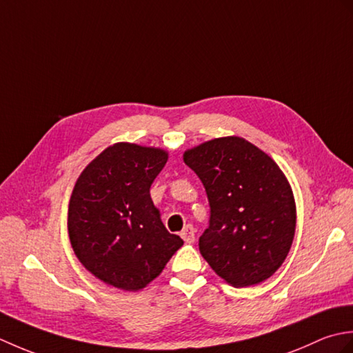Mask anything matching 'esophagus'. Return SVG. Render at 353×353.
Instances as JSON below:
<instances>
[{"label": "esophagus", "mask_w": 353, "mask_h": 353, "mask_svg": "<svg viewBox=\"0 0 353 353\" xmlns=\"http://www.w3.org/2000/svg\"><path fill=\"white\" fill-rule=\"evenodd\" d=\"M181 236L183 238L185 243L191 244V243L196 241V229H194V228L191 226V224H188V226H186V228L182 230Z\"/></svg>", "instance_id": "obj_1"}]
</instances>
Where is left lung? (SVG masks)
I'll use <instances>...</instances> for the list:
<instances>
[{"label":"left lung","mask_w":353,"mask_h":353,"mask_svg":"<svg viewBox=\"0 0 353 353\" xmlns=\"http://www.w3.org/2000/svg\"><path fill=\"white\" fill-rule=\"evenodd\" d=\"M183 162L203 183L211 216L199 239L201 256L234 287L268 279L287 258L296 232V203L277 163L239 137L194 147Z\"/></svg>","instance_id":"1"}]
</instances>
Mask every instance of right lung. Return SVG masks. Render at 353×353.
<instances>
[{"label": "right lung", "mask_w": 353, "mask_h": 353, "mask_svg": "<svg viewBox=\"0 0 353 353\" xmlns=\"http://www.w3.org/2000/svg\"><path fill=\"white\" fill-rule=\"evenodd\" d=\"M167 161L162 148L118 142L79 176L68 206L70 241L81 264L104 283L142 290L182 247L150 197Z\"/></svg>", "instance_id": "right-lung-1"}]
</instances>
